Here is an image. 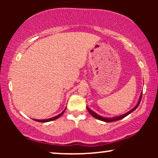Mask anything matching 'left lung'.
<instances>
[{
  "label": "left lung",
  "instance_id": "left-lung-1",
  "mask_svg": "<svg viewBox=\"0 0 158 158\" xmlns=\"http://www.w3.org/2000/svg\"><path fill=\"white\" fill-rule=\"evenodd\" d=\"M142 93H141V94H140V96H139V101H138V102L137 103V105L135 106V107L133 108L132 109H131L130 111H129L128 112H127V113H125L124 114H122V115H120V116H114V117H104V116H100L98 115V114H96V112H94V111H92L91 109H90L87 106V109L88 112H89L90 115L92 116H94V118H96V119H98V120H101V121H103V122H114V121H117V120H120L122 119V118L126 117L127 116H128L129 114H131V112L135 111V110L137 109V108L139 106V103H140V101H141V99H142Z\"/></svg>",
  "mask_w": 158,
  "mask_h": 158
}]
</instances>
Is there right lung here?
<instances>
[{"instance_id":"add662e5","label":"right lung","mask_w":158,"mask_h":158,"mask_svg":"<svg viewBox=\"0 0 158 158\" xmlns=\"http://www.w3.org/2000/svg\"><path fill=\"white\" fill-rule=\"evenodd\" d=\"M65 109H66V107H65V109H64L63 111H62V113H60V114H58V115H57V116H54V117H52V118H47V119H34V118H33V119L34 121H36V122H44H44H51V121L55 120V119H57V118H58L59 117H60V116H61L62 114H64V111H65Z\"/></svg>"}]
</instances>
